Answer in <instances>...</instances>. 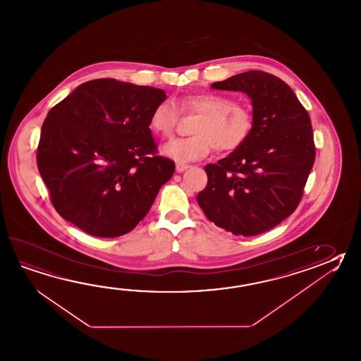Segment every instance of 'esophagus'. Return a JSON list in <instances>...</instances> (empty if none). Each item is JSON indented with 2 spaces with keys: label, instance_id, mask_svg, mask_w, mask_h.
<instances>
[{
  "label": "esophagus",
  "instance_id": "1",
  "mask_svg": "<svg viewBox=\"0 0 361 361\" xmlns=\"http://www.w3.org/2000/svg\"><path fill=\"white\" fill-rule=\"evenodd\" d=\"M190 167L189 164H186V163L183 162H177L176 163V171L177 172H184L185 169H188Z\"/></svg>",
  "mask_w": 361,
  "mask_h": 361
}]
</instances>
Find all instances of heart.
<instances>
[{"label": "heart", "mask_w": 361, "mask_h": 361, "mask_svg": "<svg viewBox=\"0 0 361 361\" xmlns=\"http://www.w3.org/2000/svg\"><path fill=\"white\" fill-rule=\"evenodd\" d=\"M180 109L197 114L190 137L169 141L164 154L176 161H194L206 157L214 147L219 153L233 152L242 147L253 128V114L248 106L235 103L233 97L217 92L186 95L180 100ZM178 122V111L172 102L155 106L149 126L158 136L169 139Z\"/></svg>", "instance_id": "b5f03b06"}]
</instances>
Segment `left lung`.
I'll use <instances>...</instances> for the list:
<instances>
[{"instance_id": "8db88e82", "label": "left lung", "mask_w": 361, "mask_h": 361, "mask_svg": "<svg viewBox=\"0 0 361 361\" xmlns=\"http://www.w3.org/2000/svg\"><path fill=\"white\" fill-rule=\"evenodd\" d=\"M212 87L250 96L253 128L242 147L207 164L208 183L197 200L216 226L234 235H258L301 202L317 155L311 119L287 83L266 72L236 74Z\"/></svg>"}]
</instances>
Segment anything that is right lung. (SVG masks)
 <instances>
[{
	"label": "right lung",
	"instance_id": "1",
	"mask_svg": "<svg viewBox=\"0 0 361 361\" xmlns=\"http://www.w3.org/2000/svg\"><path fill=\"white\" fill-rule=\"evenodd\" d=\"M161 89L114 78L85 82L44 119L39 175L56 212L90 235H125L147 216L175 172L158 155L150 114Z\"/></svg>",
	"mask_w": 361,
	"mask_h": 361
}]
</instances>
